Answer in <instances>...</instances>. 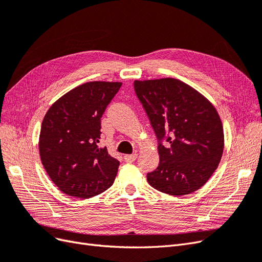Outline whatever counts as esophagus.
I'll return each instance as SVG.
<instances>
[{"label": "esophagus", "mask_w": 262, "mask_h": 262, "mask_svg": "<svg viewBox=\"0 0 262 262\" xmlns=\"http://www.w3.org/2000/svg\"><path fill=\"white\" fill-rule=\"evenodd\" d=\"M137 160V154H126L124 155V161L126 163H133Z\"/></svg>", "instance_id": "esophagus-1"}]
</instances>
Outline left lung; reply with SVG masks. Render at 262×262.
Returning a JSON list of instances; mask_svg holds the SVG:
<instances>
[{"label":"left lung","mask_w":262,"mask_h":262,"mask_svg":"<svg viewBox=\"0 0 262 262\" xmlns=\"http://www.w3.org/2000/svg\"><path fill=\"white\" fill-rule=\"evenodd\" d=\"M134 91L158 139L160 165L147 173L148 184L169 195L196 191L223 155L224 131L217 110L201 93L176 78L137 80Z\"/></svg>","instance_id":"8db88e82"}]
</instances>
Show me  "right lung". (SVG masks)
Masks as SVG:
<instances>
[{
  "label": "right lung",
  "instance_id": "1",
  "mask_svg": "<svg viewBox=\"0 0 262 262\" xmlns=\"http://www.w3.org/2000/svg\"><path fill=\"white\" fill-rule=\"evenodd\" d=\"M121 85L100 81L82 84L47 112L39 154L47 173L63 193L87 199L114 184L120 163L99 145L100 119Z\"/></svg>",
  "mask_w": 262,
  "mask_h": 262
}]
</instances>
